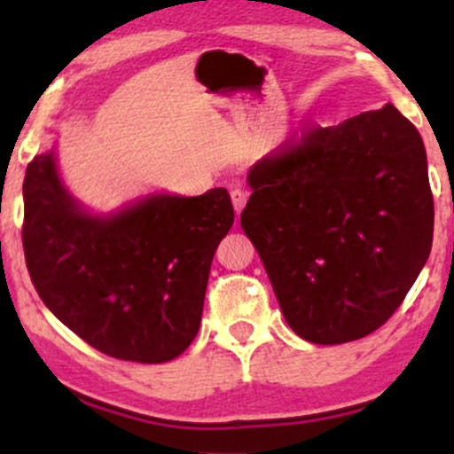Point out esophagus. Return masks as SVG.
<instances>
[{"label":"esophagus","mask_w":454,"mask_h":454,"mask_svg":"<svg viewBox=\"0 0 454 454\" xmlns=\"http://www.w3.org/2000/svg\"><path fill=\"white\" fill-rule=\"evenodd\" d=\"M231 198H232V207H234V213H241L245 202H247V190L245 187H232L231 190Z\"/></svg>","instance_id":"obj_1"}]
</instances>
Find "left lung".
I'll list each match as a JSON object with an SVG mask.
<instances>
[{"label": "left lung", "instance_id": "8db88e82", "mask_svg": "<svg viewBox=\"0 0 454 454\" xmlns=\"http://www.w3.org/2000/svg\"><path fill=\"white\" fill-rule=\"evenodd\" d=\"M241 226L290 328L361 340L403 303L434 241L423 138L393 104L311 126L252 166Z\"/></svg>", "mask_w": 454, "mask_h": 454}]
</instances>
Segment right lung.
I'll use <instances>...</instances> for the list:
<instances>
[{
  "mask_svg": "<svg viewBox=\"0 0 454 454\" xmlns=\"http://www.w3.org/2000/svg\"><path fill=\"white\" fill-rule=\"evenodd\" d=\"M23 198L29 278L72 333L121 361L166 363L185 352L200 326L213 254L234 222L223 187L90 215L67 194L51 151L29 161Z\"/></svg>",
  "mask_w": 454,
  "mask_h": 454,
  "instance_id": "add662e5",
  "label": "right lung"
}]
</instances>
